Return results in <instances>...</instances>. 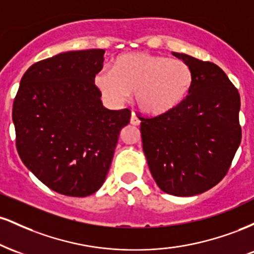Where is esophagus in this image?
Instances as JSON below:
<instances>
[{
  "mask_svg": "<svg viewBox=\"0 0 254 254\" xmlns=\"http://www.w3.org/2000/svg\"><path fill=\"white\" fill-rule=\"evenodd\" d=\"M130 123L132 124V125H136V127H137V125H139V124H141V121H139L138 117H137V116H136L135 113H133V112H132V115H131Z\"/></svg>",
  "mask_w": 254,
  "mask_h": 254,
  "instance_id": "34e87169",
  "label": "esophagus"
}]
</instances>
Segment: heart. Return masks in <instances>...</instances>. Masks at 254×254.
I'll return each instance as SVG.
<instances>
[{
  "mask_svg": "<svg viewBox=\"0 0 254 254\" xmlns=\"http://www.w3.org/2000/svg\"><path fill=\"white\" fill-rule=\"evenodd\" d=\"M193 72L180 60L149 54H124L115 60L112 70L100 71L95 83L113 103L127 100L135 93V103L148 113L174 109L188 97Z\"/></svg>",
  "mask_w": 254,
  "mask_h": 254,
  "instance_id": "heart-1",
  "label": "heart"
}]
</instances>
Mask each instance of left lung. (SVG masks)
<instances>
[{
  "instance_id": "left-lung-1",
  "label": "left lung",
  "mask_w": 254,
  "mask_h": 254,
  "mask_svg": "<svg viewBox=\"0 0 254 254\" xmlns=\"http://www.w3.org/2000/svg\"><path fill=\"white\" fill-rule=\"evenodd\" d=\"M193 82L174 109L141 116V137L151 176L162 191L189 197L217 185L241 142L240 94L220 66L185 54Z\"/></svg>"
}]
</instances>
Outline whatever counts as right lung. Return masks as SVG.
Listing matches in <instances>:
<instances>
[{"instance_id": "right-lung-1", "label": "right lung", "mask_w": 254, "mask_h": 254, "mask_svg": "<svg viewBox=\"0 0 254 254\" xmlns=\"http://www.w3.org/2000/svg\"><path fill=\"white\" fill-rule=\"evenodd\" d=\"M101 49L69 51L39 61L20 81L13 104L15 145L26 167L51 190L86 197L101 188L129 109L101 103L95 75Z\"/></svg>"}]
</instances>
